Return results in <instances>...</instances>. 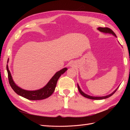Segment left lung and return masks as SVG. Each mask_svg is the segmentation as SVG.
Instances as JSON below:
<instances>
[{
	"label": "left lung",
	"instance_id": "1",
	"mask_svg": "<svg viewBox=\"0 0 130 130\" xmlns=\"http://www.w3.org/2000/svg\"><path fill=\"white\" fill-rule=\"evenodd\" d=\"M98 29L99 30V31H101L102 32H104V33H109V34H112V35H113L115 36L116 37V35L115 33L112 31L111 29H110L109 28H108V27H104V28H103V27H99L98 28ZM78 90H79V92H80V93L81 94L84 96V97L87 98H89L90 99H94V100H101V99H106L107 98H109L110 96H112L113 94L116 92V90H117V89L116 90L115 92H113L112 93H111V94L109 95H108L106 96H90V95H88L86 94H85L84 93H83L82 91V90L80 89V88L79 85L78 84Z\"/></svg>",
	"mask_w": 130,
	"mask_h": 130
}]
</instances>
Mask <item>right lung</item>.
<instances>
[{
  "label": "right lung",
  "instance_id": "right-lung-1",
  "mask_svg": "<svg viewBox=\"0 0 130 130\" xmlns=\"http://www.w3.org/2000/svg\"><path fill=\"white\" fill-rule=\"evenodd\" d=\"M7 70L8 72V80H9L10 87H12L13 90L17 94L23 96L24 98H25L27 99H29V100L35 101L42 100V99H44L49 97V96L54 93L55 87L56 86L57 80L60 78V76L62 74L64 73L65 71L68 70V69L65 68L62 69V70L59 71L55 74L45 87H43L41 89L34 91L26 90L18 87L17 85H16L14 83L12 78V76H11L10 71L8 69V67L7 65Z\"/></svg>",
  "mask_w": 130,
  "mask_h": 130
}]
</instances>
